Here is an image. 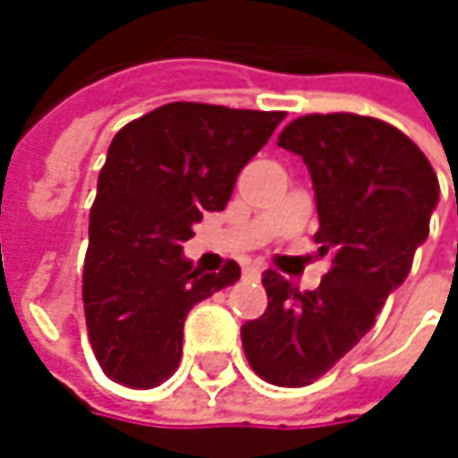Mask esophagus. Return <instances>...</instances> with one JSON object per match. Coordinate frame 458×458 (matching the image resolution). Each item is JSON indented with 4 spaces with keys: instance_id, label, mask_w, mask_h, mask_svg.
<instances>
[{
    "instance_id": "obj_1",
    "label": "esophagus",
    "mask_w": 458,
    "mask_h": 458,
    "mask_svg": "<svg viewBox=\"0 0 458 458\" xmlns=\"http://www.w3.org/2000/svg\"><path fill=\"white\" fill-rule=\"evenodd\" d=\"M243 276H246V278H259V276H262V267H257V265H246V267H243Z\"/></svg>"
}]
</instances>
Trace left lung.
I'll list each match as a JSON object with an SVG mask.
<instances>
[{"label": "left lung", "instance_id": "obj_1", "mask_svg": "<svg viewBox=\"0 0 458 458\" xmlns=\"http://www.w3.org/2000/svg\"><path fill=\"white\" fill-rule=\"evenodd\" d=\"M278 145L310 172L316 241L320 254H331V270L316 292H297L267 270V310L241 326V342L265 382L305 387L366 336L385 300L406 281L440 185L411 140L371 116H302L281 132Z\"/></svg>", "mask_w": 458, "mask_h": 458}]
</instances>
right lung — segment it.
Segmentation results:
<instances>
[{"label":"right lung","instance_id":"1","mask_svg":"<svg viewBox=\"0 0 458 458\" xmlns=\"http://www.w3.org/2000/svg\"><path fill=\"white\" fill-rule=\"evenodd\" d=\"M281 111L166 103L116 132L98 177L84 257V318L114 382L150 390L182 355L191 308L241 278L230 259L201 273L182 243L223 212L238 172L281 124Z\"/></svg>","mask_w":458,"mask_h":458}]
</instances>
